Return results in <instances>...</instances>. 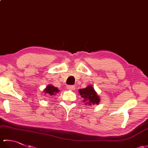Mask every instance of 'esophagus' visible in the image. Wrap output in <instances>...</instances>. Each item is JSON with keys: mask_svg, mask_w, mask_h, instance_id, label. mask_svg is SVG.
Listing matches in <instances>:
<instances>
[{"mask_svg": "<svg viewBox=\"0 0 148 148\" xmlns=\"http://www.w3.org/2000/svg\"><path fill=\"white\" fill-rule=\"evenodd\" d=\"M67 87L68 89L71 90H74L75 89V86L74 85H68Z\"/></svg>", "mask_w": 148, "mask_h": 148, "instance_id": "esophagus-1", "label": "esophagus"}]
</instances>
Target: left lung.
Segmentation results:
<instances>
[{
	"label": "left lung",
	"mask_w": 148,
	"mask_h": 148,
	"mask_svg": "<svg viewBox=\"0 0 148 148\" xmlns=\"http://www.w3.org/2000/svg\"><path fill=\"white\" fill-rule=\"evenodd\" d=\"M80 95L84 99L83 102H86L85 104L92 106V104H99L100 99L95 91L92 86H88L86 88L79 90Z\"/></svg>",
	"instance_id": "1"
}]
</instances>
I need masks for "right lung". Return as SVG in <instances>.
<instances>
[{
	"instance_id": "right-lung-1",
	"label": "right lung",
	"mask_w": 148,
	"mask_h": 148,
	"mask_svg": "<svg viewBox=\"0 0 148 148\" xmlns=\"http://www.w3.org/2000/svg\"><path fill=\"white\" fill-rule=\"evenodd\" d=\"M44 92H45V93L47 95L49 96L55 95L56 93H57L59 92V90H58V88H56V87L49 84V85L46 88L45 90H44Z\"/></svg>"
}]
</instances>
